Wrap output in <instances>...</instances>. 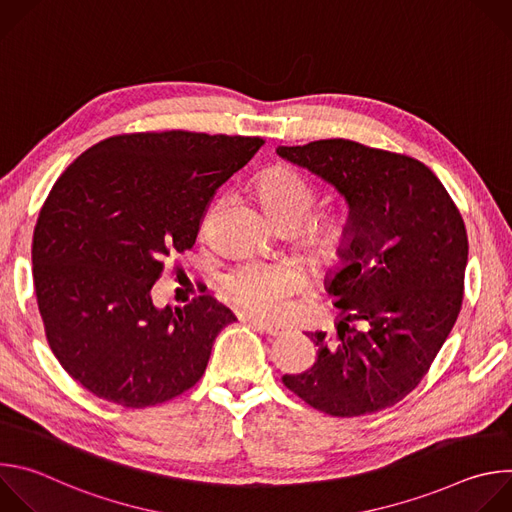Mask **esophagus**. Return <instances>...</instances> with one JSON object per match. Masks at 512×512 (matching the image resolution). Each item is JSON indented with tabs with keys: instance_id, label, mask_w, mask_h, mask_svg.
Instances as JSON below:
<instances>
[{
	"instance_id": "34e87169",
	"label": "esophagus",
	"mask_w": 512,
	"mask_h": 512,
	"mask_svg": "<svg viewBox=\"0 0 512 512\" xmlns=\"http://www.w3.org/2000/svg\"><path fill=\"white\" fill-rule=\"evenodd\" d=\"M247 322L255 328V330H259V332H265V334H269V336H279L281 332H283V328L281 326H277V324H269V322H263V320H255V318H247Z\"/></svg>"
}]
</instances>
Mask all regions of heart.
Wrapping results in <instances>:
<instances>
[{
	"label": "heart",
	"mask_w": 512,
	"mask_h": 512,
	"mask_svg": "<svg viewBox=\"0 0 512 512\" xmlns=\"http://www.w3.org/2000/svg\"><path fill=\"white\" fill-rule=\"evenodd\" d=\"M257 198L275 225L298 227L318 200L314 182L289 166H273L255 182ZM346 235L336 214L310 218L304 243L318 259H332ZM225 289L237 304L261 316H277L289 294L304 285V273L294 263H243L225 275Z\"/></svg>",
	"instance_id": "heart-1"
}]
</instances>
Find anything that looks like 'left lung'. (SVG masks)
<instances>
[{
    "instance_id": "left-lung-1",
    "label": "left lung",
    "mask_w": 512,
    "mask_h": 512,
    "mask_svg": "<svg viewBox=\"0 0 512 512\" xmlns=\"http://www.w3.org/2000/svg\"><path fill=\"white\" fill-rule=\"evenodd\" d=\"M275 152L328 182L348 206L340 263L324 279L340 310L338 336L308 332L318 360L283 385L334 417L391 407L419 385L460 314L462 214L435 174L409 156L350 139Z\"/></svg>"
}]
</instances>
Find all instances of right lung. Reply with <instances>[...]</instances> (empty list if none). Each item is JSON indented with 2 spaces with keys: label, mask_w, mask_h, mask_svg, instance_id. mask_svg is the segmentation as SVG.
Here are the masks:
<instances>
[{
  "label": "right lung",
  "mask_w": 512,
  "mask_h": 512,
  "mask_svg": "<svg viewBox=\"0 0 512 512\" xmlns=\"http://www.w3.org/2000/svg\"><path fill=\"white\" fill-rule=\"evenodd\" d=\"M263 145L192 131L99 141L50 190L32 273L46 340L62 369L123 407L170 401L200 381L235 314L210 296L156 308L162 259L192 249L216 188Z\"/></svg>",
  "instance_id": "obj_1"
}]
</instances>
